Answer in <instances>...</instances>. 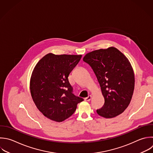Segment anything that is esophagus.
Listing matches in <instances>:
<instances>
[{"label":"esophagus","mask_w":153,"mask_h":153,"mask_svg":"<svg viewBox=\"0 0 153 153\" xmlns=\"http://www.w3.org/2000/svg\"><path fill=\"white\" fill-rule=\"evenodd\" d=\"M91 96L90 95V96H88V97H87L85 98V101H87V102H89V101L91 100Z\"/></svg>","instance_id":"obj_1"}]
</instances>
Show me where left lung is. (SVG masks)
Listing matches in <instances>:
<instances>
[{"label":"left lung","mask_w":153,"mask_h":153,"mask_svg":"<svg viewBox=\"0 0 153 153\" xmlns=\"http://www.w3.org/2000/svg\"><path fill=\"white\" fill-rule=\"evenodd\" d=\"M83 61L93 70L105 99L97 113L106 118L122 114L130 103L134 75L128 59L117 48L111 47L85 54Z\"/></svg>","instance_id":"8db88e82"}]
</instances>
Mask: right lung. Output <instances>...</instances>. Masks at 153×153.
I'll use <instances>...</instances> for the list:
<instances>
[{"instance_id": "obj_1", "label": "right lung", "mask_w": 153, "mask_h": 153, "mask_svg": "<svg viewBox=\"0 0 153 153\" xmlns=\"http://www.w3.org/2000/svg\"><path fill=\"white\" fill-rule=\"evenodd\" d=\"M82 55L48 53L35 66L30 78V90L39 111L47 118L62 122L75 111L84 100L72 93L68 76Z\"/></svg>"}]
</instances>
